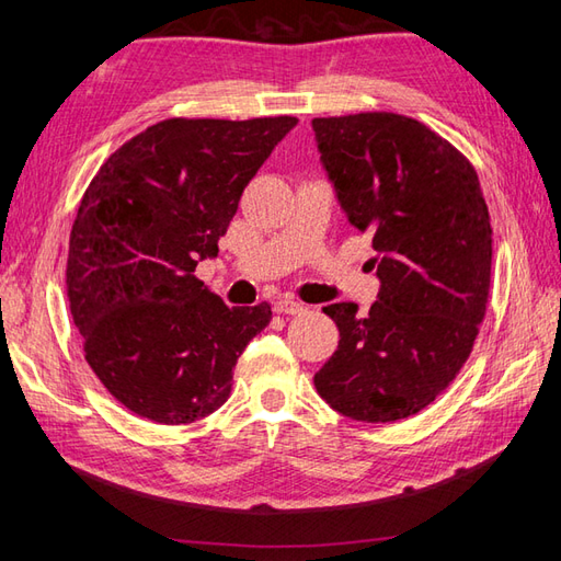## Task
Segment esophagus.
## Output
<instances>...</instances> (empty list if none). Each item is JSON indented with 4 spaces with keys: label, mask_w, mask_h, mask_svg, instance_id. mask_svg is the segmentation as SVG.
Wrapping results in <instances>:
<instances>
[{
    "label": "esophagus",
    "mask_w": 561,
    "mask_h": 561,
    "mask_svg": "<svg viewBox=\"0 0 561 561\" xmlns=\"http://www.w3.org/2000/svg\"><path fill=\"white\" fill-rule=\"evenodd\" d=\"M274 311L284 316H296V313H304V304L291 299V296H282V299L274 304Z\"/></svg>",
    "instance_id": "obj_1"
}]
</instances>
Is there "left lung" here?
<instances>
[{
    "mask_svg": "<svg viewBox=\"0 0 561 561\" xmlns=\"http://www.w3.org/2000/svg\"><path fill=\"white\" fill-rule=\"evenodd\" d=\"M320 161L350 224L371 236L378 301L325 306L340 344L313 383L356 422L424 410L468 362L486 311L492 226L478 173L398 113L316 117Z\"/></svg>",
    "mask_w": 561,
    "mask_h": 561,
    "instance_id": "8db88e82",
    "label": "left lung"
}]
</instances>
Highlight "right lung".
I'll list each match as a JSON object with an SVG mask.
<instances>
[{
	"label": "right lung",
	"instance_id": "add662e5",
	"mask_svg": "<svg viewBox=\"0 0 561 561\" xmlns=\"http://www.w3.org/2000/svg\"><path fill=\"white\" fill-rule=\"evenodd\" d=\"M291 115L171 117L111 153L69 233L67 296L87 362L129 412L190 424L231 396L272 308L226 306L195 277Z\"/></svg>",
	"mask_w": 561,
	"mask_h": 561
}]
</instances>
